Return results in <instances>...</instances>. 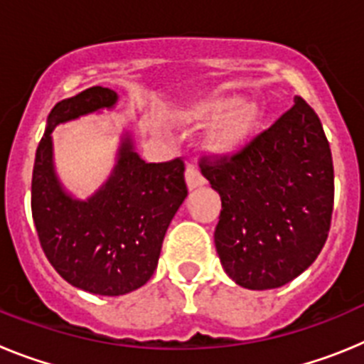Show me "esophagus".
<instances>
[{"instance_id":"obj_1","label":"esophagus","mask_w":364,"mask_h":364,"mask_svg":"<svg viewBox=\"0 0 364 364\" xmlns=\"http://www.w3.org/2000/svg\"><path fill=\"white\" fill-rule=\"evenodd\" d=\"M186 182H188L189 189H197L205 184V178L202 176V173L198 171L197 167L188 166V169H186Z\"/></svg>"}]
</instances>
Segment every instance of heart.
I'll use <instances>...</instances> for the list:
<instances>
[{"instance_id": "obj_1", "label": "heart", "mask_w": 364, "mask_h": 364, "mask_svg": "<svg viewBox=\"0 0 364 364\" xmlns=\"http://www.w3.org/2000/svg\"><path fill=\"white\" fill-rule=\"evenodd\" d=\"M260 118L259 105L253 102H239L237 98L205 100L186 114V122L195 125H210L217 122L208 136V146L218 154L240 149L252 136Z\"/></svg>"}]
</instances>
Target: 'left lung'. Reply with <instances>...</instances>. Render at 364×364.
<instances>
[{
    "instance_id": "left-lung-1",
    "label": "left lung",
    "mask_w": 364,
    "mask_h": 364,
    "mask_svg": "<svg viewBox=\"0 0 364 364\" xmlns=\"http://www.w3.org/2000/svg\"><path fill=\"white\" fill-rule=\"evenodd\" d=\"M198 166L220 195L215 246L237 284L281 288L311 266L332 224L333 162L306 100L297 96L239 151L204 154Z\"/></svg>"
}]
</instances>
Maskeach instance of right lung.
Segmentation results:
<instances>
[{"instance_id":"add662e5","label":"right lung","mask_w":364,"mask_h":364,"mask_svg":"<svg viewBox=\"0 0 364 364\" xmlns=\"http://www.w3.org/2000/svg\"><path fill=\"white\" fill-rule=\"evenodd\" d=\"M117 92L89 87L53 107L36 149L31 208L45 257L69 284L96 295H125L159 264L164 235L188 197L184 160L146 164L124 138L111 178L87 200L62 189L53 167L54 127L112 107Z\"/></svg>"}]
</instances>
